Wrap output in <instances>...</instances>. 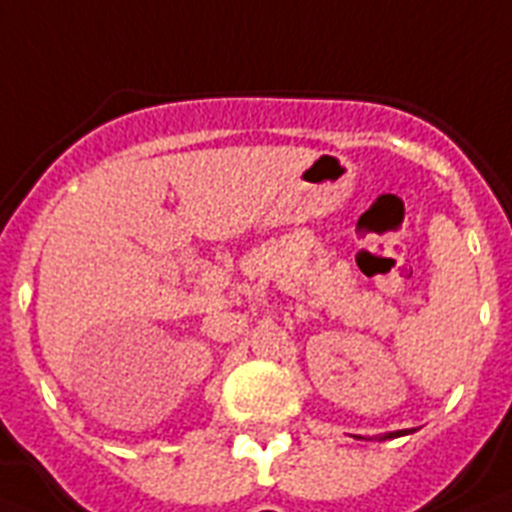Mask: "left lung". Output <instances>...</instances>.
Instances as JSON below:
<instances>
[{
    "label": "left lung",
    "instance_id": "obj_1",
    "mask_svg": "<svg viewBox=\"0 0 512 512\" xmlns=\"http://www.w3.org/2000/svg\"><path fill=\"white\" fill-rule=\"evenodd\" d=\"M411 432H416V429H398V432H388V435L377 437V440H393V437H403V435H411Z\"/></svg>",
    "mask_w": 512,
    "mask_h": 512
}]
</instances>
